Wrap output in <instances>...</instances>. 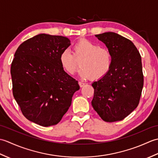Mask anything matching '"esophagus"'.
Masks as SVG:
<instances>
[{"label":"esophagus","mask_w":158,"mask_h":158,"mask_svg":"<svg viewBox=\"0 0 158 158\" xmlns=\"http://www.w3.org/2000/svg\"><path fill=\"white\" fill-rule=\"evenodd\" d=\"M79 86L81 87V88H82V87H83L85 85V83H83V82H81V81H79Z\"/></svg>","instance_id":"obj_1"}]
</instances>
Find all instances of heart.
<instances>
[{"mask_svg":"<svg viewBox=\"0 0 158 158\" xmlns=\"http://www.w3.org/2000/svg\"><path fill=\"white\" fill-rule=\"evenodd\" d=\"M83 79L99 80L109 73L113 64V54L108 48H102L89 40L83 39L73 46V55L64 49L60 55V62L63 69L70 75H75L79 69Z\"/></svg>","mask_w":158,"mask_h":158,"instance_id":"heart-1","label":"heart"}]
</instances>
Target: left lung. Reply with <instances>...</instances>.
Instances as JSON below:
<instances>
[{
	"label": "left lung",
	"mask_w": 158,
	"mask_h": 158,
	"mask_svg": "<svg viewBox=\"0 0 158 158\" xmlns=\"http://www.w3.org/2000/svg\"><path fill=\"white\" fill-rule=\"evenodd\" d=\"M113 54L107 75L92 83V105L106 122L121 121L139 105L144 83L141 56L134 43L117 33L96 35Z\"/></svg>",
	"instance_id": "left-lung-1"
}]
</instances>
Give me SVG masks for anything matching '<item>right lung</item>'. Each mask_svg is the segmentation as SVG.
I'll return each mask as SVG.
<instances>
[{"label":"right lung","mask_w":158,"mask_h":158,"mask_svg":"<svg viewBox=\"0 0 158 158\" xmlns=\"http://www.w3.org/2000/svg\"><path fill=\"white\" fill-rule=\"evenodd\" d=\"M70 45L65 36L40 34L23 42L15 53L13 96L23 116L41 126L58 123L79 89L60 62V53Z\"/></svg>","instance_id":"add662e5"}]
</instances>
